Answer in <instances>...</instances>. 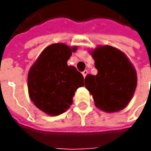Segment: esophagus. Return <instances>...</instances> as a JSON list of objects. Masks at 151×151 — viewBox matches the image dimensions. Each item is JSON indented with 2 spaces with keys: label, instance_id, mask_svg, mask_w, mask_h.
<instances>
[{
  "label": "esophagus",
  "instance_id": "34e87169",
  "mask_svg": "<svg viewBox=\"0 0 151 151\" xmlns=\"http://www.w3.org/2000/svg\"><path fill=\"white\" fill-rule=\"evenodd\" d=\"M87 74H88V70H84V71L82 72V75H83L84 78L86 77V75H87Z\"/></svg>",
  "mask_w": 151,
  "mask_h": 151
}]
</instances>
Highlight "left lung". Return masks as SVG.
I'll use <instances>...</instances> for the list:
<instances>
[{"mask_svg": "<svg viewBox=\"0 0 151 151\" xmlns=\"http://www.w3.org/2000/svg\"><path fill=\"white\" fill-rule=\"evenodd\" d=\"M91 54L97 74L87 75L85 86L92 95L95 105L107 113L124 109L136 88L135 69L122 51L112 46H98Z\"/></svg>", "mask_w": 151, "mask_h": 151, "instance_id": "obj_1", "label": "left lung"}]
</instances>
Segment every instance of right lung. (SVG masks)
Segmentation results:
<instances>
[{"label": "right lung", "mask_w": 151, "mask_h": 151, "mask_svg": "<svg viewBox=\"0 0 151 151\" xmlns=\"http://www.w3.org/2000/svg\"><path fill=\"white\" fill-rule=\"evenodd\" d=\"M76 50L65 44L45 48L30 68L27 88L33 104L52 116L65 113L72 104L73 96L84 86L83 76L67 61Z\"/></svg>", "instance_id": "add662e5"}]
</instances>
